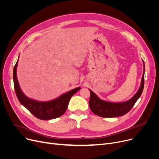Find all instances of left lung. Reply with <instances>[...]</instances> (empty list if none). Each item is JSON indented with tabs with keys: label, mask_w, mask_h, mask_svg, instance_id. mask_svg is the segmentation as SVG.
Segmentation results:
<instances>
[{
	"label": "left lung",
	"mask_w": 159,
	"mask_h": 159,
	"mask_svg": "<svg viewBox=\"0 0 159 159\" xmlns=\"http://www.w3.org/2000/svg\"><path fill=\"white\" fill-rule=\"evenodd\" d=\"M144 72L142 77L141 85L137 93L130 100L124 102L113 103L102 101L90 89V99L89 105L92 112L101 117L112 118L116 116H123L128 113L131 108L135 105L137 100L139 98L143 91L144 86Z\"/></svg>",
	"instance_id": "left-lung-1"
}]
</instances>
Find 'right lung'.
Listing matches in <instances>:
<instances>
[{
    "label": "right lung",
    "instance_id": "1",
    "mask_svg": "<svg viewBox=\"0 0 159 159\" xmlns=\"http://www.w3.org/2000/svg\"><path fill=\"white\" fill-rule=\"evenodd\" d=\"M19 61L16 62L13 73L14 88L16 97L19 102L35 117L40 120H50L56 119L62 115L66 111L71 97L76 93L80 88L73 89L58 98L48 102H39L28 98L22 93L16 77V67Z\"/></svg>",
    "mask_w": 159,
    "mask_h": 159
}]
</instances>
